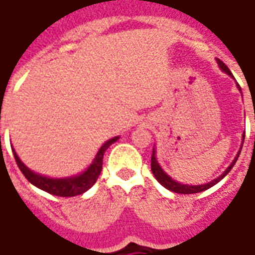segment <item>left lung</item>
Instances as JSON below:
<instances>
[{
	"label": "left lung",
	"mask_w": 255,
	"mask_h": 255,
	"mask_svg": "<svg viewBox=\"0 0 255 255\" xmlns=\"http://www.w3.org/2000/svg\"><path fill=\"white\" fill-rule=\"evenodd\" d=\"M217 63H219L220 68H221L225 73H228L230 76H232V73H231V71L228 69V67H227L221 60H217ZM238 87H239V90H241V86H239V84H238ZM243 139H245V135H243ZM242 146H243V144H242ZM239 154H241V151L238 153V155H236V158L234 160V162L227 168V171H225L221 176L217 177V179L213 180V182L208 183V184H201V186H187V184H180V183L175 182L173 179H171V177L166 175L165 172L161 169V166L158 165V162H157V160H155L154 150H153V155H151V172H153V175H154V177L157 179V182L160 183V184H162V186H164L165 188H168V190H171V191L173 192H177V194H195V192L205 191V190H208V188L213 187L214 184H217L223 177L227 176V173L232 169V166L235 165V162L236 160H238Z\"/></svg>",
	"instance_id": "1"
}]
</instances>
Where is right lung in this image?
Segmentation results:
<instances>
[{
    "mask_svg": "<svg viewBox=\"0 0 255 255\" xmlns=\"http://www.w3.org/2000/svg\"><path fill=\"white\" fill-rule=\"evenodd\" d=\"M117 139H119V136L111 139V140H108V142L101 147L100 151L97 153V157H95L94 161H93V164L89 166L87 171L83 172V173L79 175V176L69 177V179H50V177L36 175L34 172H31L30 169L20 161L17 154L14 153V150L13 155L20 171L23 172V175L25 176V179H27L31 184H34L35 187L41 188L43 191L49 192V194H53V195H57V197H76V195L83 194V192H86L89 188H91L94 186V183L97 182V179H98L101 171H102V158H104V154H105L106 149H108L112 143H115Z\"/></svg>",
    "mask_w": 255,
    "mask_h": 255,
    "instance_id": "obj_1",
    "label": "right lung"
}]
</instances>
